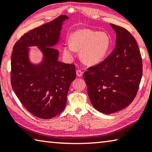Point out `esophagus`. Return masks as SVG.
Here are the masks:
<instances>
[{"instance_id": "esophagus-1", "label": "esophagus", "mask_w": 152, "mask_h": 152, "mask_svg": "<svg viewBox=\"0 0 152 152\" xmlns=\"http://www.w3.org/2000/svg\"><path fill=\"white\" fill-rule=\"evenodd\" d=\"M76 75L78 77H81L83 75V72L81 71L80 69H78L76 70Z\"/></svg>"}]
</instances>
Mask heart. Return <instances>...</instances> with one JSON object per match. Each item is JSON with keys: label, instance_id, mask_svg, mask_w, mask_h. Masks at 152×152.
<instances>
[{"label": "heart", "instance_id": "b5f03b06", "mask_svg": "<svg viewBox=\"0 0 152 152\" xmlns=\"http://www.w3.org/2000/svg\"><path fill=\"white\" fill-rule=\"evenodd\" d=\"M111 45L110 36L89 29H78L70 36V43L64 45L63 52L72 58L75 50H80V56L83 63L94 65L104 58Z\"/></svg>", "mask_w": 152, "mask_h": 152}]
</instances>
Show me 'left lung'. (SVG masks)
I'll return each instance as SVG.
<instances>
[{"mask_svg": "<svg viewBox=\"0 0 152 152\" xmlns=\"http://www.w3.org/2000/svg\"><path fill=\"white\" fill-rule=\"evenodd\" d=\"M110 25L116 34L114 51L83 74L91 104L106 114L131 104L142 75V58L136 39L123 27Z\"/></svg>", "mask_w": 152, "mask_h": 152, "instance_id": "obj_1", "label": "left lung"}]
</instances>
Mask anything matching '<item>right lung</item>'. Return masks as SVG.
Returning a JSON list of instances; mask_svg holds the SVG:
<instances>
[{
	"label": "right lung",
	"instance_id": "add662e5",
	"mask_svg": "<svg viewBox=\"0 0 152 152\" xmlns=\"http://www.w3.org/2000/svg\"><path fill=\"white\" fill-rule=\"evenodd\" d=\"M67 19L62 15L36 27L25 34L13 48V90L28 112L42 119L52 118L63 112L70 84L76 78L75 65L58 61L59 52L54 48L60 41L63 22ZM30 46H37L42 52L41 63H31Z\"/></svg>",
	"mask_w": 152,
	"mask_h": 152
}]
</instances>
